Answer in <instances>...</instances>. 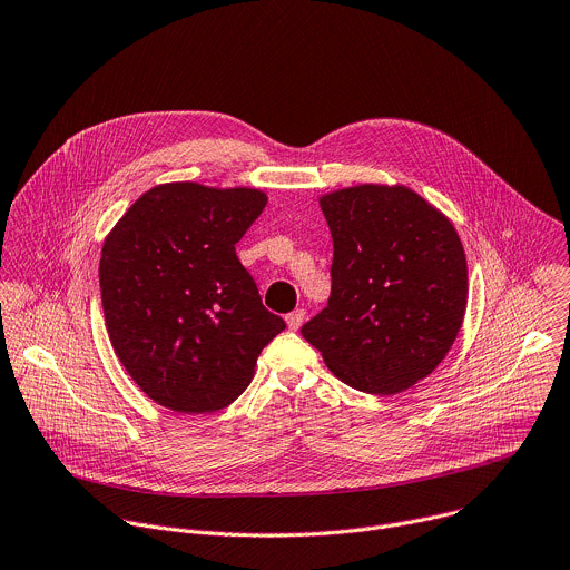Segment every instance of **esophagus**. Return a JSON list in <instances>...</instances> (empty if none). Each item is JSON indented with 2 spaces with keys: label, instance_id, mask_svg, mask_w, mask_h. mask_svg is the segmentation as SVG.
<instances>
[{
  "label": "esophagus",
  "instance_id": "esophagus-1",
  "mask_svg": "<svg viewBox=\"0 0 570 570\" xmlns=\"http://www.w3.org/2000/svg\"><path fill=\"white\" fill-rule=\"evenodd\" d=\"M303 318H305V312H303V309H294V312H289V314L285 316L289 330H298V327L303 325Z\"/></svg>",
  "mask_w": 570,
  "mask_h": 570
}]
</instances>
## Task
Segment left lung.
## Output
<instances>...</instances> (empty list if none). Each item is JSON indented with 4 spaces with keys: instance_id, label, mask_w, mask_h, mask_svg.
Listing matches in <instances>:
<instances>
[{
    "instance_id": "obj_1",
    "label": "left lung",
    "mask_w": 570,
    "mask_h": 570,
    "mask_svg": "<svg viewBox=\"0 0 570 570\" xmlns=\"http://www.w3.org/2000/svg\"><path fill=\"white\" fill-rule=\"evenodd\" d=\"M334 256L327 305L301 334L344 384L393 395L449 353L468 307V261L453 224L404 186L321 197Z\"/></svg>"
}]
</instances>
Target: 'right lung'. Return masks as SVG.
<instances>
[{
  "label": "right lung",
  "mask_w": 570,
  "mask_h": 570,
  "mask_svg": "<svg viewBox=\"0 0 570 570\" xmlns=\"http://www.w3.org/2000/svg\"><path fill=\"white\" fill-rule=\"evenodd\" d=\"M265 204L256 188L161 184L128 208L102 245L98 281L114 353L170 411L229 406L285 330L236 256Z\"/></svg>",
  "instance_id": "add662e5"
}]
</instances>
